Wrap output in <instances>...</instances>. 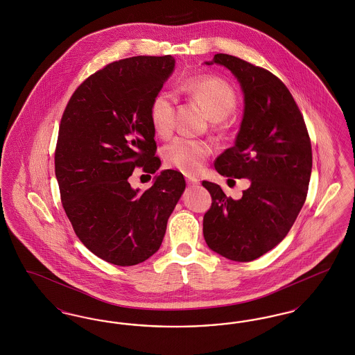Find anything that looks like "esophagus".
Returning a JSON list of instances; mask_svg holds the SVG:
<instances>
[{"label": "esophagus", "mask_w": 355, "mask_h": 355, "mask_svg": "<svg viewBox=\"0 0 355 355\" xmlns=\"http://www.w3.org/2000/svg\"><path fill=\"white\" fill-rule=\"evenodd\" d=\"M186 184L190 186H196L200 184V180L196 178V177H191V175H185Z\"/></svg>", "instance_id": "34e87169"}]
</instances>
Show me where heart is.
I'll return each instance as SVG.
<instances>
[{
	"label": "heart",
	"mask_w": 355,
	"mask_h": 355,
	"mask_svg": "<svg viewBox=\"0 0 355 355\" xmlns=\"http://www.w3.org/2000/svg\"><path fill=\"white\" fill-rule=\"evenodd\" d=\"M177 94L203 105L211 119L220 123L238 103L236 90L232 85L216 76H193L177 85ZM149 119L154 133L168 138L175 126V100L166 93L159 92L154 96L149 107ZM217 130L222 126L217 125ZM211 145L202 139L177 137L164 148L165 164L185 174H197L203 168L205 161L211 155Z\"/></svg>",
	"instance_id": "b5f03b06"
}]
</instances>
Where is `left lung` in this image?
<instances>
[{
  "mask_svg": "<svg viewBox=\"0 0 355 355\" xmlns=\"http://www.w3.org/2000/svg\"><path fill=\"white\" fill-rule=\"evenodd\" d=\"M233 71L245 94V114L236 145L214 168L225 177L249 178L252 185L234 201L220 185L202 181L211 196L203 216L207 246L222 257L250 262L270 252L291 229L309 190L311 142L304 116L277 76L230 54L210 64Z\"/></svg>",
  "mask_w": 355,
  "mask_h": 355,
  "instance_id": "left-lung-1",
  "label": "left lung"
}]
</instances>
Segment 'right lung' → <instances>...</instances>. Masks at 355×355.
I'll use <instances>...</instances> for the list:
<instances>
[{
	"instance_id": "add662e5",
	"label": "right lung",
	"mask_w": 355,
	"mask_h": 355,
	"mask_svg": "<svg viewBox=\"0 0 355 355\" xmlns=\"http://www.w3.org/2000/svg\"><path fill=\"white\" fill-rule=\"evenodd\" d=\"M171 55H137L105 65L71 94L54 153L61 202L76 236L103 261L133 266L155 253L182 191L184 175L164 170L139 193L129 177L161 161L149 107L174 68Z\"/></svg>"
}]
</instances>
